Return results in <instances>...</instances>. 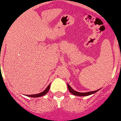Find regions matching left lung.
I'll return each mask as SVG.
<instances>
[{
	"mask_svg": "<svg viewBox=\"0 0 121 121\" xmlns=\"http://www.w3.org/2000/svg\"><path fill=\"white\" fill-rule=\"evenodd\" d=\"M68 88L69 90V92L73 94V95H76V96H81V97H84V96H88V95H92L93 93H95V92H97V91H98V90H95V91H92V92H86V93H82V92H76L75 90H73L72 89L71 86L68 84Z\"/></svg>",
	"mask_w": 121,
	"mask_h": 121,
	"instance_id": "left-lung-1",
	"label": "left lung"
}]
</instances>
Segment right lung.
<instances>
[{"label": "right lung", "instance_id": "add662e5", "mask_svg": "<svg viewBox=\"0 0 121 121\" xmlns=\"http://www.w3.org/2000/svg\"><path fill=\"white\" fill-rule=\"evenodd\" d=\"M50 84H49V86L48 87H47L46 89L45 90H43V92H42L41 93H37V94H34V95H27L28 97H34V98H35V97H42V96H43V95H45L47 92H48V90L50 89Z\"/></svg>", "mask_w": 121, "mask_h": 121}]
</instances>
